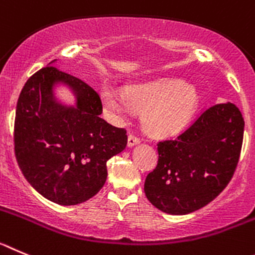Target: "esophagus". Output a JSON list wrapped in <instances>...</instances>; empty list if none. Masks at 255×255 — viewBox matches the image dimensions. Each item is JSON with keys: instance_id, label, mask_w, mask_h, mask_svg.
Instances as JSON below:
<instances>
[{"instance_id": "34e87169", "label": "esophagus", "mask_w": 255, "mask_h": 255, "mask_svg": "<svg viewBox=\"0 0 255 255\" xmlns=\"http://www.w3.org/2000/svg\"><path fill=\"white\" fill-rule=\"evenodd\" d=\"M139 143V138L136 136V134H129L128 136V146L129 147H132V146H134V144Z\"/></svg>"}]
</instances>
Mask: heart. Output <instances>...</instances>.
Segmentation results:
<instances>
[{"label": "heart", "mask_w": 255, "mask_h": 255, "mask_svg": "<svg viewBox=\"0 0 255 255\" xmlns=\"http://www.w3.org/2000/svg\"><path fill=\"white\" fill-rule=\"evenodd\" d=\"M100 96L108 113L117 121L127 118L133 109L143 111L144 127L157 136L180 132L190 122L198 104L196 90L175 80L134 85L126 93L104 85Z\"/></svg>", "instance_id": "1"}]
</instances>
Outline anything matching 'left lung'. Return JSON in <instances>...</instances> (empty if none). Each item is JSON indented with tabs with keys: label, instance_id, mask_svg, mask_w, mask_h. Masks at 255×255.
I'll list each match as a JSON object with an SVG mask.
<instances>
[{
	"label": "left lung",
	"instance_id": "left-lung-1",
	"mask_svg": "<svg viewBox=\"0 0 255 255\" xmlns=\"http://www.w3.org/2000/svg\"><path fill=\"white\" fill-rule=\"evenodd\" d=\"M244 119L235 104L206 109L178 137L157 143L159 161L144 180V194L160 211L187 215L226 188L238 166Z\"/></svg>",
	"mask_w": 255,
	"mask_h": 255
}]
</instances>
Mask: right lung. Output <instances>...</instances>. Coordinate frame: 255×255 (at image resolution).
I'll return each instance as SVG.
<instances>
[{"label":"right lung","instance_id":"1","mask_svg":"<svg viewBox=\"0 0 255 255\" xmlns=\"http://www.w3.org/2000/svg\"><path fill=\"white\" fill-rule=\"evenodd\" d=\"M39 70L24 85L16 105L13 144L25 179L49 201L79 205L107 180V161L127 146V130L100 118L103 104L91 86L53 66ZM68 84L76 107L53 98V86Z\"/></svg>","mask_w":255,"mask_h":255}]
</instances>
